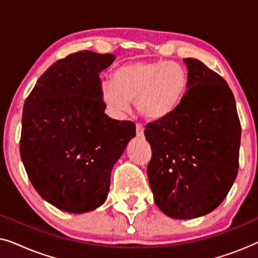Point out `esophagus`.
Returning <instances> with one entry per match:
<instances>
[{
	"mask_svg": "<svg viewBox=\"0 0 258 258\" xmlns=\"http://www.w3.org/2000/svg\"><path fill=\"white\" fill-rule=\"evenodd\" d=\"M136 134L139 137H143V134H144V126L142 124H140V123H137L136 124Z\"/></svg>",
	"mask_w": 258,
	"mask_h": 258,
	"instance_id": "1",
	"label": "esophagus"
}]
</instances>
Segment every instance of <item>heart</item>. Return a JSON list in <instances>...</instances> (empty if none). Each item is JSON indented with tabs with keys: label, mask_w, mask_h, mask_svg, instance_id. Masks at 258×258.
Returning a JSON list of instances; mask_svg holds the SVG:
<instances>
[{
	"label": "heart",
	"mask_w": 258,
	"mask_h": 258,
	"mask_svg": "<svg viewBox=\"0 0 258 258\" xmlns=\"http://www.w3.org/2000/svg\"><path fill=\"white\" fill-rule=\"evenodd\" d=\"M189 86L188 73L177 62L136 61L101 82V96L112 115L128 111L130 101L141 115L151 121L170 116L182 103Z\"/></svg>",
	"instance_id": "b5f03b06"
}]
</instances>
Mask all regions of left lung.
Returning a JSON list of instances; mask_svg holds the SVG:
<instances>
[{
	"instance_id": "1",
	"label": "left lung",
	"mask_w": 258,
	"mask_h": 258,
	"mask_svg": "<svg viewBox=\"0 0 258 258\" xmlns=\"http://www.w3.org/2000/svg\"><path fill=\"white\" fill-rule=\"evenodd\" d=\"M183 61L189 86L182 103L144 130L153 151L147 171L154 201L178 220L204 216L223 202L237 176L241 143L227 82L199 59Z\"/></svg>"
}]
</instances>
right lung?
<instances>
[{"label": "right lung", "mask_w": 258, "mask_h": 258, "mask_svg": "<svg viewBox=\"0 0 258 258\" xmlns=\"http://www.w3.org/2000/svg\"><path fill=\"white\" fill-rule=\"evenodd\" d=\"M112 54L79 51L37 80L23 107L20 154L42 199L83 214L107 200L114 164L136 135L130 121L105 114L100 73Z\"/></svg>", "instance_id": "obj_1"}]
</instances>
